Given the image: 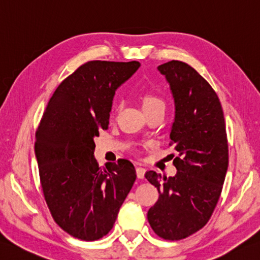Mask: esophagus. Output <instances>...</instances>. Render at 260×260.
I'll list each match as a JSON object with an SVG mask.
<instances>
[{
	"label": "esophagus",
	"instance_id": "obj_1",
	"mask_svg": "<svg viewBox=\"0 0 260 260\" xmlns=\"http://www.w3.org/2000/svg\"><path fill=\"white\" fill-rule=\"evenodd\" d=\"M145 171H146V170L144 169V168L137 167V168H136V175H137V178H140V179H142V178H144Z\"/></svg>",
	"mask_w": 260,
	"mask_h": 260
}]
</instances>
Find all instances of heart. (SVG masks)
<instances>
[{
    "instance_id": "b5f03b06",
    "label": "heart",
    "mask_w": 260,
    "mask_h": 260,
    "mask_svg": "<svg viewBox=\"0 0 260 260\" xmlns=\"http://www.w3.org/2000/svg\"><path fill=\"white\" fill-rule=\"evenodd\" d=\"M142 105H143L144 111H149L154 108H165V101L159 94L154 92H146L142 96ZM120 104L117 105L116 111L120 109Z\"/></svg>"
}]
</instances>
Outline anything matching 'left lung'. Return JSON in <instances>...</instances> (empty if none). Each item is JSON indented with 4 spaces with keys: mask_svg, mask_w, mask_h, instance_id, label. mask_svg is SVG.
<instances>
[{
    "mask_svg": "<svg viewBox=\"0 0 260 260\" xmlns=\"http://www.w3.org/2000/svg\"><path fill=\"white\" fill-rule=\"evenodd\" d=\"M170 84L175 121L170 132L177 169L167 178L146 171L159 190L147 220L165 240H181L204 226L220 198L229 165L225 121L218 96L210 83L180 60L157 66Z\"/></svg>",
    "mask_w": 260,
    "mask_h": 260,
    "instance_id": "8db88e82",
    "label": "left lung"
}]
</instances>
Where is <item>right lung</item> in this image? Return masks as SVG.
I'll return each mask as SVG.
<instances>
[{
  "instance_id": "right-lung-1",
  "label": "right lung",
  "mask_w": 260,
  "mask_h": 260,
  "mask_svg": "<svg viewBox=\"0 0 260 260\" xmlns=\"http://www.w3.org/2000/svg\"><path fill=\"white\" fill-rule=\"evenodd\" d=\"M140 65L136 60L81 65L55 90L36 132L45 201L54 221L80 240H98L113 229L136 179L126 159L100 168L93 139L108 128L115 91Z\"/></svg>"
}]
</instances>
